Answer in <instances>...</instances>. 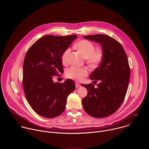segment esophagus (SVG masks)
I'll return each instance as SVG.
<instances>
[{"instance_id":"34e87169","label":"esophagus","mask_w":149,"mask_h":149,"mask_svg":"<svg viewBox=\"0 0 149 149\" xmlns=\"http://www.w3.org/2000/svg\"><path fill=\"white\" fill-rule=\"evenodd\" d=\"M80 86H81V85H80L79 83L75 82V87H76V88H78Z\"/></svg>"}]
</instances>
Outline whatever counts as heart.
<instances>
[{
  "label": "heart",
  "instance_id": "heart-1",
  "mask_svg": "<svg viewBox=\"0 0 149 149\" xmlns=\"http://www.w3.org/2000/svg\"><path fill=\"white\" fill-rule=\"evenodd\" d=\"M76 49L82 54L84 58H87L88 63L92 65H97L101 62L102 55L101 51H95L94 45L90 41L82 40L79 41L75 45ZM71 49H67L62 55V61L65 63L68 61V57ZM88 75V71L85 68L72 67L68 70L67 77L70 79L81 81L84 77Z\"/></svg>",
  "mask_w": 149,
  "mask_h": 149
}]
</instances>
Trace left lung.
<instances>
[{"label":"left lung","instance_id":"1","mask_svg":"<svg viewBox=\"0 0 149 149\" xmlns=\"http://www.w3.org/2000/svg\"><path fill=\"white\" fill-rule=\"evenodd\" d=\"M102 47V60L90 78L100 81L97 87L93 84H81L87 90L82 100L83 108L90 116L104 118L115 113L125 98L130 77L128 59L122 45L114 38L97 34L83 36Z\"/></svg>","mask_w":149,"mask_h":149}]
</instances>
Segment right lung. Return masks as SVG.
Listing matches in <instances>:
<instances>
[{
  "label": "right lung",
  "mask_w": 149,
  "mask_h": 149,
  "mask_svg": "<svg viewBox=\"0 0 149 149\" xmlns=\"http://www.w3.org/2000/svg\"><path fill=\"white\" fill-rule=\"evenodd\" d=\"M76 35H46L31 46L23 66V88L26 100L38 114L45 118L61 115L69 94L75 89L71 79L59 84L53 76L63 73L62 55L77 38Z\"/></svg>",
  "instance_id": "1"
}]
</instances>
